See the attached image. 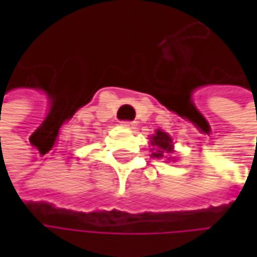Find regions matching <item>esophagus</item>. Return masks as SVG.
<instances>
[{
	"instance_id": "34e87169",
	"label": "esophagus",
	"mask_w": 257,
	"mask_h": 257,
	"mask_svg": "<svg viewBox=\"0 0 257 257\" xmlns=\"http://www.w3.org/2000/svg\"><path fill=\"white\" fill-rule=\"evenodd\" d=\"M123 125L124 127H127V128H136L137 123H136V121H124Z\"/></svg>"
}]
</instances>
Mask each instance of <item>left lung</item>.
<instances>
[{
    "mask_svg": "<svg viewBox=\"0 0 257 257\" xmlns=\"http://www.w3.org/2000/svg\"><path fill=\"white\" fill-rule=\"evenodd\" d=\"M150 144H152V156L156 159H163L169 157L173 153V140L172 137L167 133H164L162 130H156V134L150 137ZM167 160H172V157H169Z\"/></svg>",
    "mask_w": 257,
    "mask_h": 257,
    "instance_id": "8db88e82",
    "label": "left lung"
}]
</instances>
